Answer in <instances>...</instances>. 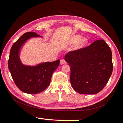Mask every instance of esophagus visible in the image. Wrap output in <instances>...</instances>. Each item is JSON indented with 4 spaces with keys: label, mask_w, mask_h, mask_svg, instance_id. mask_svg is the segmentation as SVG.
Instances as JSON below:
<instances>
[{
    "label": "esophagus",
    "mask_w": 123,
    "mask_h": 123,
    "mask_svg": "<svg viewBox=\"0 0 123 123\" xmlns=\"http://www.w3.org/2000/svg\"><path fill=\"white\" fill-rule=\"evenodd\" d=\"M60 63L61 64H66V62L63 59H61L60 60Z\"/></svg>",
    "instance_id": "34e87169"
}]
</instances>
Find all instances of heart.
Listing matches in <instances>:
<instances>
[{
	"mask_svg": "<svg viewBox=\"0 0 123 123\" xmlns=\"http://www.w3.org/2000/svg\"><path fill=\"white\" fill-rule=\"evenodd\" d=\"M80 37L79 36H75L72 38V42L73 43H75L78 41H79V39H80ZM86 43H87V39L86 38L81 39L78 42V43H77V44L76 45V48L78 49V48H80L84 47L85 44H86Z\"/></svg>",
	"mask_w": 123,
	"mask_h": 123,
	"instance_id": "heart-1",
	"label": "heart"
}]
</instances>
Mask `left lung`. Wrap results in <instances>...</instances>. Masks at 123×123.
I'll return each instance as SVG.
<instances>
[{"label":"left lung","instance_id":"8db88e82","mask_svg":"<svg viewBox=\"0 0 123 123\" xmlns=\"http://www.w3.org/2000/svg\"><path fill=\"white\" fill-rule=\"evenodd\" d=\"M112 51L103 39L66 54L70 67L72 87L82 94H97L109 81L113 70Z\"/></svg>","mask_w":123,"mask_h":123}]
</instances>
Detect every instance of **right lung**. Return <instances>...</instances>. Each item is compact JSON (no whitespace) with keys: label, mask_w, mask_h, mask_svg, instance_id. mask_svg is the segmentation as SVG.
<instances>
[{"label":"right lung","mask_w":123,"mask_h":123,"mask_svg":"<svg viewBox=\"0 0 123 123\" xmlns=\"http://www.w3.org/2000/svg\"><path fill=\"white\" fill-rule=\"evenodd\" d=\"M39 36L36 33L27 32L13 43L10 50L8 67L14 84L20 91L35 94L46 89L50 83L53 72L60 64V60L45 62L35 67L24 66L19 57L20 48L30 37Z\"/></svg>","instance_id":"1"}]
</instances>
